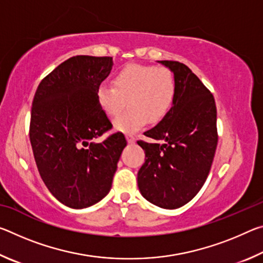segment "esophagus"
<instances>
[{"label": "esophagus", "mask_w": 263, "mask_h": 263, "mask_svg": "<svg viewBox=\"0 0 263 263\" xmlns=\"http://www.w3.org/2000/svg\"><path fill=\"white\" fill-rule=\"evenodd\" d=\"M126 140H127V142L128 144H133V142L136 141V139H135V137H133L132 135H126Z\"/></svg>", "instance_id": "34e87169"}]
</instances>
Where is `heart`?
I'll return each mask as SVG.
<instances>
[{
    "instance_id": "obj_1",
    "label": "heart",
    "mask_w": 263,
    "mask_h": 263,
    "mask_svg": "<svg viewBox=\"0 0 263 263\" xmlns=\"http://www.w3.org/2000/svg\"><path fill=\"white\" fill-rule=\"evenodd\" d=\"M115 86L101 84L97 100L106 115L116 117L125 108V114L115 119L116 130L133 133L145 125L147 119L158 123L166 117L175 102L176 82L166 68L128 65L116 74Z\"/></svg>"
}]
</instances>
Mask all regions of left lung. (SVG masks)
Returning <instances> with one entry per match:
<instances>
[{
	"instance_id": "left-lung-1",
	"label": "left lung",
	"mask_w": 263,
	"mask_h": 263,
	"mask_svg": "<svg viewBox=\"0 0 263 263\" xmlns=\"http://www.w3.org/2000/svg\"><path fill=\"white\" fill-rule=\"evenodd\" d=\"M174 74L176 96L162 121L144 135L159 142L138 141L145 163L138 172L142 197L162 209L193 199L206 181L218 142L215 99L184 64L158 61Z\"/></svg>"
}]
</instances>
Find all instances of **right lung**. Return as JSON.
<instances>
[{
    "instance_id": "right-lung-1",
    "label": "right lung",
    "mask_w": 263,
    "mask_h": 263,
    "mask_svg": "<svg viewBox=\"0 0 263 263\" xmlns=\"http://www.w3.org/2000/svg\"><path fill=\"white\" fill-rule=\"evenodd\" d=\"M111 57L69 58L39 83L30 121V141L39 174L64 205L84 209L109 194L126 139L112 127L97 89L112 69Z\"/></svg>"
}]
</instances>
